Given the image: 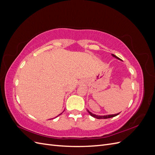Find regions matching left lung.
<instances>
[{
  "mask_svg": "<svg viewBox=\"0 0 155 155\" xmlns=\"http://www.w3.org/2000/svg\"><path fill=\"white\" fill-rule=\"evenodd\" d=\"M112 55H113L114 57H115L116 58H117L118 59L121 60L119 58L117 57V56H116L115 55L112 54ZM87 112H88V113L90 114L91 116H92V117H94V118H97V119H107V118H112V117H114V116H117V115H118V114H120V113H118V114H110V115H105V116H98V115H96V114H92V112H91L90 111H89V110H87Z\"/></svg>",
  "mask_w": 155,
  "mask_h": 155,
  "instance_id": "1",
  "label": "left lung"
}]
</instances>
